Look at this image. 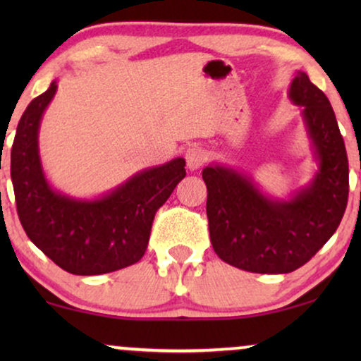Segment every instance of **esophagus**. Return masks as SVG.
<instances>
[{"label": "esophagus", "instance_id": "34e87169", "mask_svg": "<svg viewBox=\"0 0 361 361\" xmlns=\"http://www.w3.org/2000/svg\"><path fill=\"white\" fill-rule=\"evenodd\" d=\"M207 159L205 151L199 146H192L185 151V161H187V167L190 171H197L204 166V162Z\"/></svg>", "mask_w": 361, "mask_h": 361}]
</instances>
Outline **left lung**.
I'll return each mask as SVG.
<instances>
[{
  "label": "left lung",
  "mask_w": 361,
  "mask_h": 361,
  "mask_svg": "<svg viewBox=\"0 0 361 361\" xmlns=\"http://www.w3.org/2000/svg\"><path fill=\"white\" fill-rule=\"evenodd\" d=\"M299 108L317 171L307 185L273 197L245 171L212 162L207 184L210 241L220 259L250 273L284 274L307 263L338 228L348 199V159L329 98L295 71Z\"/></svg>",
  "instance_id": "1"
}]
</instances>
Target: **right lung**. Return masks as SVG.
<instances>
[{"label": "right lung", "instance_id": "add662e5", "mask_svg": "<svg viewBox=\"0 0 361 361\" xmlns=\"http://www.w3.org/2000/svg\"><path fill=\"white\" fill-rule=\"evenodd\" d=\"M57 80L29 103L11 147L18 215L29 240L67 273L95 276L137 263L149 243L157 209L185 177V159L147 167L92 199L57 190L44 172L39 130Z\"/></svg>", "mask_w": 361, "mask_h": 361}]
</instances>
